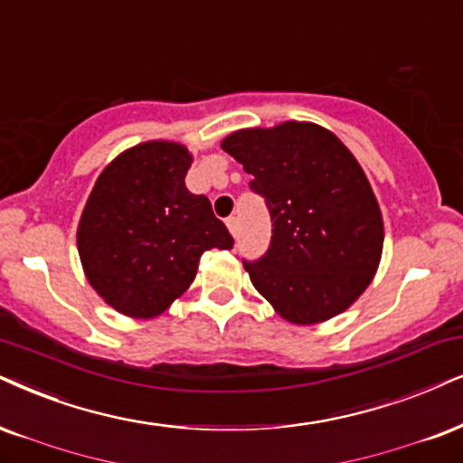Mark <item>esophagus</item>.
Listing matches in <instances>:
<instances>
[{"label": "esophagus", "instance_id": "34e87169", "mask_svg": "<svg viewBox=\"0 0 463 463\" xmlns=\"http://www.w3.org/2000/svg\"><path fill=\"white\" fill-rule=\"evenodd\" d=\"M226 226H228V231L232 232V237L239 235V218H235V215H231V218L226 220Z\"/></svg>", "mask_w": 463, "mask_h": 463}]
</instances>
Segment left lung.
<instances>
[{"mask_svg": "<svg viewBox=\"0 0 463 463\" xmlns=\"http://www.w3.org/2000/svg\"><path fill=\"white\" fill-rule=\"evenodd\" d=\"M222 149L265 198L271 243L243 260L251 284L288 323L344 312L372 282L383 254V215L370 181L335 134L316 124L239 130Z\"/></svg>", "mask_w": 463, "mask_h": 463, "instance_id": "left-lung-1", "label": "left lung"}]
</instances>
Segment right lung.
<instances>
[{
  "label": "right lung",
  "mask_w": 463,
  "mask_h": 463,
  "mask_svg": "<svg viewBox=\"0 0 463 463\" xmlns=\"http://www.w3.org/2000/svg\"><path fill=\"white\" fill-rule=\"evenodd\" d=\"M184 145L151 140L104 168L79 224L87 279L117 312L162 314L194 282L203 251L231 250L232 237L204 194L185 188Z\"/></svg>",
  "instance_id": "obj_1"
}]
</instances>
